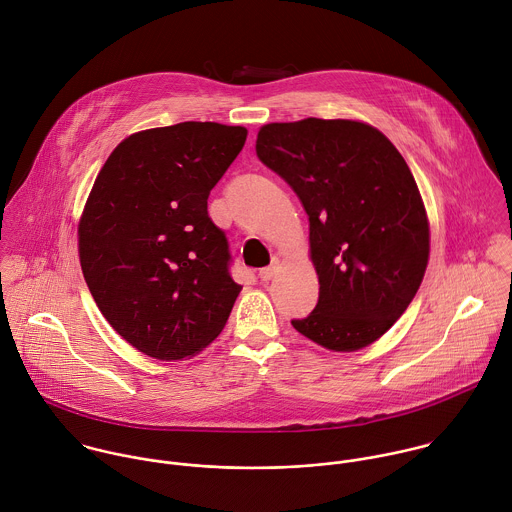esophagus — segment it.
I'll list each match as a JSON object with an SVG mask.
<instances>
[{"instance_id": "1", "label": "esophagus", "mask_w": 512, "mask_h": 512, "mask_svg": "<svg viewBox=\"0 0 512 512\" xmlns=\"http://www.w3.org/2000/svg\"><path fill=\"white\" fill-rule=\"evenodd\" d=\"M277 269H279V261L275 259V261H273L269 267H263V269L259 271V277H261V281H271V279L275 277Z\"/></svg>"}]
</instances>
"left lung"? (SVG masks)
Wrapping results in <instances>:
<instances>
[{"instance_id":"obj_1","label":"left lung","mask_w":512,"mask_h":512,"mask_svg":"<svg viewBox=\"0 0 512 512\" xmlns=\"http://www.w3.org/2000/svg\"><path fill=\"white\" fill-rule=\"evenodd\" d=\"M255 149L309 215L319 301L291 325L331 351L371 345L407 311L429 263V219L407 161L351 119L269 123Z\"/></svg>"}]
</instances>
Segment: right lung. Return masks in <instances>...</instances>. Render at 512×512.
Instances as JSON below:
<instances>
[{"label":"right lung","instance_id":"add662e5","mask_svg":"<svg viewBox=\"0 0 512 512\" xmlns=\"http://www.w3.org/2000/svg\"><path fill=\"white\" fill-rule=\"evenodd\" d=\"M245 139V127L213 121L133 133L87 197L77 229L85 283L107 323L153 359L207 347L241 291L207 199Z\"/></svg>","mask_w":512,"mask_h":512}]
</instances>
